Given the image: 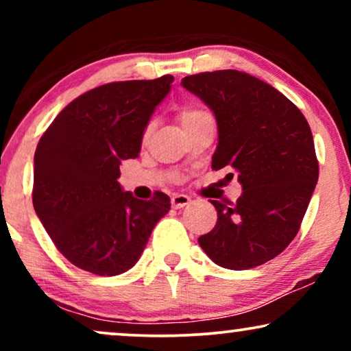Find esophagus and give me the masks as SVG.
Wrapping results in <instances>:
<instances>
[{"label": "esophagus", "mask_w": 351, "mask_h": 351, "mask_svg": "<svg viewBox=\"0 0 351 351\" xmlns=\"http://www.w3.org/2000/svg\"><path fill=\"white\" fill-rule=\"evenodd\" d=\"M190 203H191V199L186 195H174L171 198V204H172V208H174V209H182Z\"/></svg>", "instance_id": "34e87169"}]
</instances>
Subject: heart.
Wrapping results in <instances>:
<instances>
[{
	"label": "heart",
	"mask_w": 351,
	"mask_h": 351,
	"mask_svg": "<svg viewBox=\"0 0 351 351\" xmlns=\"http://www.w3.org/2000/svg\"><path fill=\"white\" fill-rule=\"evenodd\" d=\"M209 117H210V114L206 113L204 110L193 108V107L182 108L179 112V121H180L182 128H184V129L195 126V124H198L199 121H203V119L209 118Z\"/></svg>",
	"instance_id": "heart-1"
}]
</instances>
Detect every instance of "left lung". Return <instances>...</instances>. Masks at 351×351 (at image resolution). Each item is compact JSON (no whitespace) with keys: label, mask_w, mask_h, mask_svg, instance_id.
I'll use <instances>...</instances> for the list:
<instances>
[{"label":"left lung","mask_w":351,"mask_h":351,"mask_svg":"<svg viewBox=\"0 0 351 351\" xmlns=\"http://www.w3.org/2000/svg\"><path fill=\"white\" fill-rule=\"evenodd\" d=\"M180 84L217 121L213 167L233 169L243 186L237 203L210 201L217 225L199 246L230 270L263 265L294 239L318 182L308 123L280 90L243 71H206Z\"/></svg>","instance_id":"8db88e82"}]
</instances>
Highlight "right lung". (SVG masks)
Here are the masks:
<instances>
[{"label": "right lung", "instance_id": "right-lung-1", "mask_svg": "<svg viewBox=\"0 0 351 351\" xmlns=\"http://www.w3.org/2000/svg\"><path fill=\"white\" fill-rule=\"evenodd\" d=\"M172 81L165 75L99 86L66 105L40 138L33 208L57 249L81 270L128 271L169 213L167 195L137 199L118 179L121 161L141 153L148 121Z\"/></svg>", "mask_w": 351, "mask_h": 351}]
</instances>
